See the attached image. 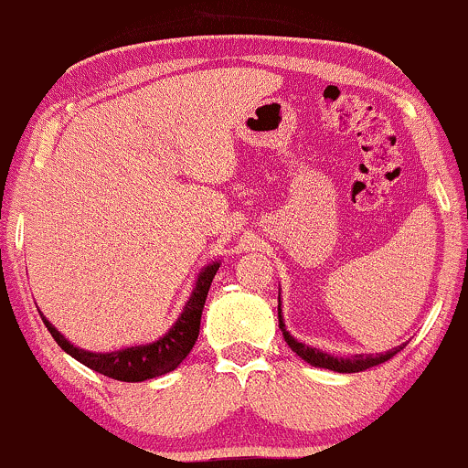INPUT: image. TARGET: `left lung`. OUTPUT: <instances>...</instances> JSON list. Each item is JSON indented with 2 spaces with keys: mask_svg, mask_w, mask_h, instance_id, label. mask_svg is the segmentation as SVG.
Returning a JSON list of instances; mask_svg holds the SVG:
<instances>
[{
  "mask_svg": "<svg viewBox=\"0 0 468 468\" xmlns=\"http://www.w3.org/2000/svg\"><path fill=\"white\" fill-rule=\"evenodd\" d=\"M279 328H281V333H283V339L288 341L290 348H292L294 353L301 356V359L308 361V364L314 366V368H328V370H335V373H361V370H368V368H373V366H379V364H384V361H388L390 356H395L406 346V344H401V346H397V348L386 350V353H379V355L335 356V355L324 353V350H319V348H313V346H308V344H301V341L294 339V336L288 333V328H285L283 313H281V294H279Z\"/></svg>",
  "mask_w": 468,
  "mask_h": 468,
  "instance_id": "left-lung-1",
  "label": "left lung"
}]
</instances>
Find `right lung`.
I'll use <instances>...</instances> for the list:
<instances>
[{
    "label": "right lung",
    "mask_w": 468,
    "mask_h": 468,
    "mask_svg": "<svg viewBox=\"0 0 468 468\" xmlns=\"http://www.w3.org/2000/svg\"><path fill=\"white\" fill-rule=\"evenodd\" d=\"M218 268L220 261H212V263H207L200 270L198 276H196L192 294H189L187 303L183 305V313L178 314V319L174 321V325L167 333L158 336L155 341H149V344L129 346V348L109 350V353H93V350H84L73 346L47 316L42 313L39 314H42L44 325L53 335V339L58 341L59 348L67 355H71L73 359H78L80 364L87 366V368L120 381L154 379V377H160L169 373V370L178 368L180 361L194 348L196 339H198L200 314H203L205 299H207L209 285H212L214 274L218 272Z\"/></svg>",
    "instance_id": "obj_1"
}]
</instances>
